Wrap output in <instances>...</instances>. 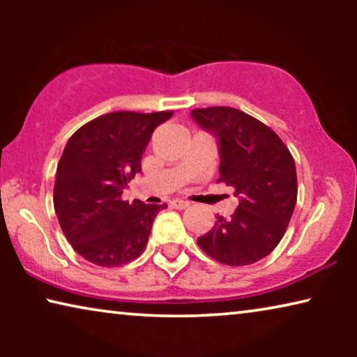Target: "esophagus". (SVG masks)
I'll use <instances>...</instances> for the list:
<instances>
[{
    "mask_svg": "<svg viewBox=\"0 0 357 357\" xmlns=\"http://www.w3.org/2000/svg\"><path fill=\"white\" fill-rule=\"evenodd\" d=\"M170 206L175 208V209H185V208L190 206V203L185 202V199L177 198V199H172V202H170Z\"/></svg>",
    "mask_w": 357,
    "mask_h": 357,
    "instance_id": "esophagus-1",
    "label": "esophagus"
}]
</instances>
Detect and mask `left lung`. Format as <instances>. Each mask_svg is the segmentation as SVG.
<instances>
[{
	"mask_svg": "<svg viewBox=\"0 0 357 357\" xmlns=\"http://www.w3.org/2000/svg\"><path fill=\"white\" fill-rule=\"evenodd\" d=\"M219 148V177L236 190L238 206L198 237L202 250L229 266L252 265L275 250L297 202L294 159L275 131L232 107L192 110Z\"/></svg>",
	"mask_w": 357,
	"mask_h": 357,
	"instance_id": "8db88e82",
	"label": "left lung"
}]
</instances>
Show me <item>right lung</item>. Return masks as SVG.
Here are the masks:
<instances>
[{
	"label": "right lung",
	"mask_w": 357,
	"mask_h": 357,
	"mask_svg": "<svg viewBox=\"0 0 357 357\" xmlns=\"http://www.w3.org/2000/svg\"><path fill=\"white\" fill-rule=\"evenodd\" d=\"M172 112H112L68 139L56 167L53 204L68 242L87 261L119 266L135 260L167 204L123 202L151 135Z\"/></svg>",
	"instance_id": "right-lung-1"
}]
</instances>
